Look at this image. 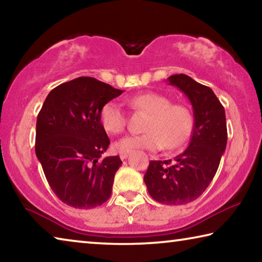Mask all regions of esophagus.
Instances as JSON below:
<instances>
[{
    "label": "esophagus",
    "mask_w": 262,
    "mask_h": 262,
    "mask_svg": "<svg viewBox=\"0 0 262 262\" xmlns=\"http://www.w3.org/2000/svg\"><path fill=\"white\" fill-rule=\"evenodd\" d=\"M128 152H121L119 153V157H121V159H125V158L127 157Z\"/></svg>",
    "instance_id": "1"
}]
</instances>
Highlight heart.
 Returning a JSON list of instances; mask_svg holds the SVG:
<instances>
[{
  "instance_id": "b5f03b06",
  "label": "heart",
  "mask_w": 262,
  "mask_h": 262,
  "mask_svg": "<svg viewBox=\"0 0 262 262\" xmlns=\"http://www.w3.org/2000/svg\"><path fill=\"white\" fill-rule=\"evenodd\" d=\"M132 108L148 114L141 135L126 136L116 143L121 152L132 149L159 151L162 147L173 149L186 143L192 126L190 110L182 104H171L168 97L159 93H144L131 97ZM100 123L103 130L110 135L122 134L126 125V117L117 102L109 101L100 111Z\"/></svg>"
}]
</instances>
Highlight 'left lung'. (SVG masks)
Masks as SVG:
<instances>
[{"instance_id":"1","label":"left lung","mask_w":262,"mask_h":262,"mask_svg":"<svg viewBox=\"0 0 262 262\" xmlns=\"http://www.w3.org/2000/svg\"><path fill=\"white\" fill-rule=\"evenodd\" d=\"M169 84L186 94L194 110L189 144L174 160H152L144 175L148 194L167 205L190 203L212 181L228 143L224 106L211 88L186 74L168 78Z\"/></svg>"}]
</instances>
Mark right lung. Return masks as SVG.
Segmentation results:
<instances>
[{
	"label": "right lung",
	"mask_w": 262,
	"mask_h": 262,
	"mask_svg": "<svg viewBox=\"0 0 262 262\" xmlns=\"http://www.w3.org/2000/svg\"><path fill=\"white\" fill-rule=\"evenodd\" d=\"M123 91L89 76L50 92L37 117L36 156L51 189L75 209H92L109 200L118 156L101 159L110 139L100 111Z\"/></svg>",
	"instance_id": "obj_1"
}]
</instances>
